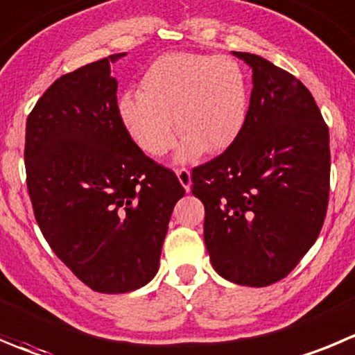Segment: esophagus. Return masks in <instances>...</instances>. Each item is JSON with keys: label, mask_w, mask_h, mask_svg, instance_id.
<instances>
[{"label": "esophagus", "mask_w": 355, "mask_h": 355, "mask_svg": "<svg viewBox=\"0 0 355 355\" xmlns=\"http://www.w3.org/2000/svg\"><path fill=\"white\" fill-rule=\"evenodd\" d=\"M178 180H180L181 187L187 191H190L191 188V174L188 168H178Z\"/></svg>", "instance_id": "obj_1"}]
</instances>
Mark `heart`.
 I'll use <instances>...</instances> for the list:
<instances>
[{"label":"heart","mask_w":355,"mask_h":355,"mask_svg":"<svg viewBox=\"0 0 355 355\" xmlns=\"http://www.w3.org/2000/svg\"><path fill=\"white\" fill-rule=\"evenodd\" d=\"M248 104V80L235 59L167 53L143 74L139 94L118 101L116 113L132 143L151 158L171 150L175 123L183 132L178 162H193L205 150L219 153L237 141Z\"/></svg>","instance_id":"heart-1"}]
</instances>
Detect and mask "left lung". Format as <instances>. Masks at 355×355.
Listing matches in <instances>:
<instances>
[{"label": "left lung", "instance_id": "obj_1", "mask_svg": "<svg viewBox=\"0 0 355 355\" xmlns=\"http://www.w3.org/2000/svg\"><path fill=\"white\" fill-rule=\"evenodd\" d=\"M248 118L230 148L191 172L205 207L204 241L226 281H281L317 241L329 198V130L305 85L248 52Z\"/></svg>", "mask_w": 355, "mask_h": 355}]
</instances>
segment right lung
Wrapping results in <instances>:
<instances>
[{"label": "right lung", "instance_id": "1", "mask_svg": "<svg viewBox=\"0 0 355 355\" xmlns=\"http://www.w3.org/2000/svg\"><path fill=\"white\" fill-rule=\"evenodd\" d=\"M60 76L26 123V175L43 237L97 293L143 288L158 272L172 209L184 195L172 171L143 153L116 113L110 64Z\"/></svg>", "mask_w": 355, "mask_h": 355}]
</instances>
